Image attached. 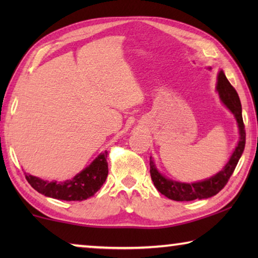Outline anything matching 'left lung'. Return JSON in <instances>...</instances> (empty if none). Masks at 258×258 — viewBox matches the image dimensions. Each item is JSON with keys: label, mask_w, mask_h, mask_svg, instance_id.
Wrapping results in <instances>:
<instances>
[{"label": "left lung", "mask_w": 258, "mask_h": 258, "mask_svg": "<svg viewBox=\"0 0 258 258\" xmlns=\"http://www.w3.org/2000/svg\"><path fill=\"white\" fill-rule=\"evenodd\" d=\"M216 91L220 95L222 103L233 113L239 128L238 143L224 167L220 172L214 174L213 176L205 178L203 181L185 183L174 181L172 178L164 176L157 168L152 157H150V175L156 189L161 195H164L165 197L175 200V202H191V200L196 199H207L218 194L228 183L243 152L244 145H246V132H244V125L242 120L241 103H240L237 91L230 84L223 71H220L217 74Z\"/></svg>", "instance_id": "1"}]
</instances>
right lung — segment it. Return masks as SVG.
Segmentation results:
<instances>
[{
    "instance_id": "1",
    "label": "right lung",
    "mask_w": 258,
    "mask_h": 258,
    "mask_svg": "<svg viewBox=\"0 0 258 258\" xmlns=\"http://www.w3.org/2000/svg\"><path fill=\"white\" fill-rule=\"evenodd\" d=\"M108 151L101 152L92 163L71 180L63 182L42 180L30 174H26V178L30 185L46 197L66 200V202H82L92 197L106 182L108 176Z\"/></svg>"
}]
</instances>
